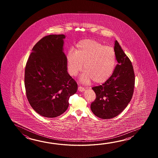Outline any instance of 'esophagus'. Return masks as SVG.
Here are the masks:
<instances>
[{"mask_svg": "<svg viewBox=\"0 0 158 158\" xmlns=\"http://www.w3.org/2000/svg\"><path fill=\"white\" fill-rule=\"evenodd\" d=\"M78 90L81 91V92H83V91L85 90V89L84 87H82V86H79L78 87Z\"/></svg>", "mask_w": 158, "mask_h": 158, "instance_id": "1", "label": "esophagus"}]
</instances>
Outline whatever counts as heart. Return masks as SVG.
<instances>
[{
    "label": "heart",
    "instance_id": "obj_1",
    "mask_svg": "<svg viewBox=\"0 0 158 158\" xmlns=\"http://www.w3.org/2000/svg\"><path fill=\"white\" fill-rule=\"evenodd\" d=\"M68 71L71 76H76L82 70L81 81L90 83L103 84L111 77L116 65V56L111 47L93 40H85L76 45L73 52L67 55Z\"/></svg>",
    "mask_w": 158,
    "mask_h": 158
}]
</instances>
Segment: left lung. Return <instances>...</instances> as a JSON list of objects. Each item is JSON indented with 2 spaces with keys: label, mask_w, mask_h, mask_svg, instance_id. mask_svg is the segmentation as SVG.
<instances>
[{
  "label": "left lung",
  "mask_w": 158,
  "mask_h": 158,
  "mask_svg": "<svg viewBox=\"0 0 158 158\" xmlns=\"http://www.w3.org/2000/svg\"><path fill=\"white\" fill-rule=\"evenodd\" d=\"M114 51L118 64L113 74L104 84L92 88L96 99L91 104V110L103 119L112 118L120 114L131 101L134 92L133 65L116 40Z\"/></svg>",
  "instance_id": "8db88e82"
}]
</instances>
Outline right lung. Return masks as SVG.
Returning <instances> with one entry per match:
<instances>
[{"label":"right lung","instance_id":"right-lung-1","mask_svg":"<svg viewBox=\"0 0 158 158\" xmlns=\"http://www.w3.org/2000/svg\"><path fill=\"white\" fill-rule=\"evenodd\" d=\"M64 34L49 35L35 44L27 61L25 87L34 110L45 118L63 114L77 84L68 74Z\"/></svg>","mask_w":158,"mask_h":158}]
</instances>
